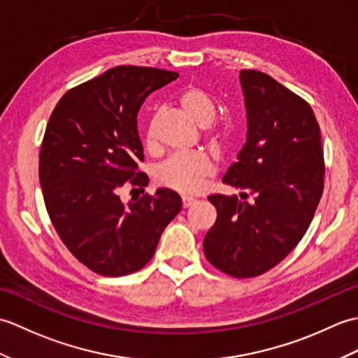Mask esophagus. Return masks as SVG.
<instances>
[{
    "label": "esophagus",
    "mask_w": 358,
    "mask_h": 358,
    "mask_svg": "<svg viewBox=\"0 0 358 358\" xmlns=\"http://www.w3.org/2000/svg\"><path fill=\"white\" fill-rule=\"evenodd\" d=\"M181 201H183V208H189V206H192V204L195 203V200L192 199V196H186V195L181 196Z\"/></svg>",
    "instance_id": "obj_1"
}]
</instances>
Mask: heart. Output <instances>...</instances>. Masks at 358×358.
<instances>
[{
  "instance_id": "b5f03b06",
  "label": "heart",
  "mask_w": 358,
  "mask_h": 358,
  "mask_svg": "<svg viewBox=\"0 0 358 358\" xmlns=\"http://www.w3.org/2000/svg\"><path fill=\"white\" fill-rule=\"evenodd\" d=\"M180 110L195 124L204 127L206 136L212 146L217 149L224 148L232 136V123L229 120L218 118L217 104L206 90L199 86H186L181 89L177 98ZM146 146H155V129L149 124L146 132ZM214 173V164L208 155L201 152L191 154H177L158 166L157 180L159 185L171 187L183 194H194L203 186V181Z\"/></svg>"
}]
</instances>
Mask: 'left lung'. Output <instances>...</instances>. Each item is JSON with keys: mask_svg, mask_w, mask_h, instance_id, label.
Here are the masks:
<instances>
[{"mask_svg": "<svg viewBox=\"0 0 358 358\" xmlns=\"http://www.w3.org/2000/svg\"><path fill=\"white\" fill-rule=\"evenodd\" d=\"M248 140L223 177L241 189L215 194V224L203 241L217 269L237 278L262 275L299 245L323 194L324 158L314 110L263 72H240Z\"/></svg>", "mask_w": 358, "mask_h": 358, "instance_id": "obj_1", "label": "left lung"}]
</instances>
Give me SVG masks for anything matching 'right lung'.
Here are the masks:
<instances>
[{"label":"right lung","mask_w":358,"mask_h":358,"mask_svg":"<svg viewBox=\"0 0 358 358\" xmlns=\"http://www.w3.org/2000/svg\"><path fill=\"white\" fill-rule=\"evenodd\" d=\"M178 78L155 67L117 66L62 96L45 127L40 185L52 224L90 271L121 277L154 255L166 226L181 210L171 189L129 203L118 191L148 185L136 115L154 90ZM144 191V189H143Z\"/></svg>","instance_id":"obj_1"}]
</instances>
